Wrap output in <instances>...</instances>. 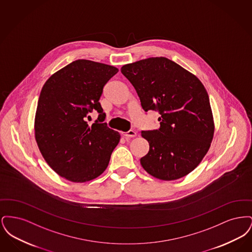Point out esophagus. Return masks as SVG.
<instances>
[{
	"label": "esophagus",
	"instance_id": "1",
	"mask_svg": "<svg viewBox=\"0 0 252 252\" xmlns=\"http://www.w3.org/2000/svg\"><path fill=\"white\" fill-rule=\"evenodd\" d=\"M123 135L126 138H133V137H135L137 135V133H136V131H134V130H128L127 132L123 133Z\"/></svg>",
	"mask_w": 252,
	"mask_h": 252
}]
</instances>
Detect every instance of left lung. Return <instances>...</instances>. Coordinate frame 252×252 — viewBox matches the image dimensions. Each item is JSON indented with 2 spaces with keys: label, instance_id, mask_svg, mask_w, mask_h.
<instances>
[{
  "label": "left lung",
  "instance_id": "left-lung-1",
  "mask_svg": "<svg viewBox=\"0 0 252 252\" xmlns=\"http://www.w3.org/2000/svg\"><path fill=\"white\" fill-rule=\"evenodd\" d=\"M121 72L134 87L145 112H158L159 128L143 130L149 151L141 164L162 180L180 179L207 154L215 126L203 84L166 58H150L124 65Z\"/></svg>",
  "mask_w": 252,
  "mask_h": 252
}]
</instances>
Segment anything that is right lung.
<instances>
[{
	"label": "right lung",
	"mask_w": 252,
	"mask_h": 252,
	"mask_svg": "<svg viewBox=\"0 0 252 252\" xmlns=\"http://www.w3.org/2000/svg\"><path fill=\"white\" fill-rule=\"evenodd\" d=\"M118 69L91 60L73 61L54 73L43 86L37 102L35 136L38 148L60 177L85 182L108 167L120 134L104 123L99 102L104 86ZM98 113L90 127L88 114Z\"/></svg>",
	"instance_id": "add662e5"
}]
</instances>
